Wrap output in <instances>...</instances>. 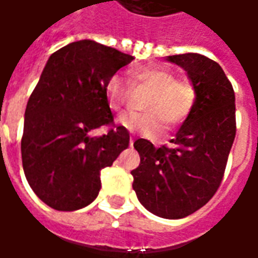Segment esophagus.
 <instances>
[{"mask_svg": "<svg viewBox=\"0 0 258 258\" xmlns=\"http://www.w3.org/2000/svg\"><path fill=\"white\" fill-rule=\"evenodd\" d=\"M133 145H134V140L131 138V140H130V146H133Z\"/></svg>", "mask_w": 258, "mask_h": 258, "instance_id": "esophagus-1", "label": "esophagus"}]
</instances>
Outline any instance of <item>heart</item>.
<instances>
[{
	"label": "heart",
	"mask_w": 258,
	"mask_h": 258,
	"mask_svg": "<svg viewBox=\"0 0 258 258\" xmlns=\"http://www.w3.org/2000/svg\"><path fill=\"white\" fill-rule=\"evenodd\" d=\"M131 84L146 85L152 94L144 103L146 112H124L117 124L131 133L155 135L166 128L178 125L194 112L198 102V91L188 79L175 77L173 70L159 66L138 68L131 72ZM107 106L120 110L130 96V88L120 76H112L105 85Z\"/></svg>",
	"instance_id": "1"
}]
</instances>
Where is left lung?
<instances>
[{
    "mask_svg": "<svg viewBox=\"0 0 258 258\" xmlns=\"http://www.w3.org/2000/svg\"><path fill=\"white\" fill-rule=\"evenodd\" d=\"M184 69L198 91L194 112L185 120L171 148L134 142L141 163L131 171L141 205L155 216L178 220L214 196L221 184L236 134L235 92L221 66L200 53L167 56Z\"/></svg>",
    "mask_w": 258,
    "mask_h": 258,
    "instance_id": "1",
    "label": "left lung"
}]
</instances>
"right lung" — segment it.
<instances>
[{
  "instance_id": "right-lung-1",
  "label": "right lung",
  "mask_w": 258,
  "mask_h": 258,
  "mask_svg": "<svg viewBox=\"0 0 258 258\" xmlns=\"http://www.w3.org/2000/svg\"><path fill=\"white\" fill-rule=\"evenodd\" d=\"M134 56L92 40L72 42L48 59L25 112L22 163L40 199L59 211L88 206L101 190V170L128 148L130 133L113 125L105 85Z\"/></svg>"
}]
</instances>
